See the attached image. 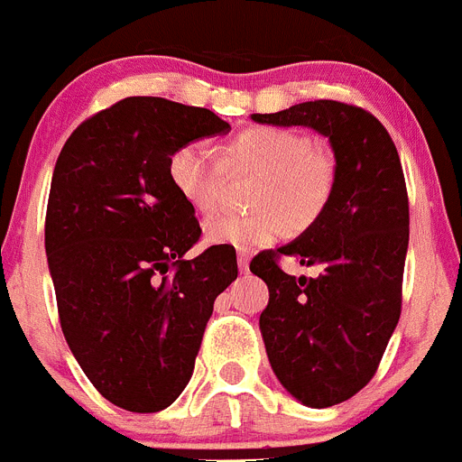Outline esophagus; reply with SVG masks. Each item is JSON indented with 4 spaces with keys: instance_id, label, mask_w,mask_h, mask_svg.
<instances>
[{
    "instance_id": "34e87169",
    "label": "esophagus",
    "mask_w": 462,
    "mask_h": 462,
    "mask_svg": "<svg viewBox=\"0 0 462 462\" xmlns=\"http://www.w3.org/2000/svg\"><path fill=\"white\" fill-rule=\"evenodd\" d=\"M238 266L240 273L250 271V254H247V252H238Z\"/></svg>"
}]
</instances>
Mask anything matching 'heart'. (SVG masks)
I'll list each match as a JSON object with an SVG mask.
<instances>
[{
	"mask_svg": "<svg viewBox=\"0 0 462 462\" xmlns=\"http://www.w3.org/2000/svg\"><path fill=\"white\" fill-rule=\"evenodd\" d=\"M228 171L259 178L252 187V206L259 210L208 219L203 236L243 252L275 243L287 226H314L328 210L337 180L336 157L289 126H250L231 138L222 154L208 141L185 143L169 162L171 185L199 212L219 206Z\"/></svg>",
	"mask_w": 462,
	"mask_h": 462,
	"instance_id": "1",
	"label": "heart"
}]
</instances>
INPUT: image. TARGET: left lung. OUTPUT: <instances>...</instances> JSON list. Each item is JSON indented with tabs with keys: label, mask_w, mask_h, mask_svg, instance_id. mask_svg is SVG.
Returning <instances> with one entry per match:
<instances>
[{
	"label": "left lung",
	"mask_w": 462,
	"mask_h": 462,
	"mask_svg": "<svg viewBox=\"0 0 462 462\" xmlns=\"http://www.w3.org/2000/svg\"><path fill=\"white\" fill-rule=\"evenodd\" d=\"M252 120L312 126L336 152V191L324 217L250 263L268 284L259 326L273 373L293 398L321 410L349 400L374 377L400 319L410 243L405 175L389 132L358 106L317 99ZM282 255L322 273L287 276Z\"/></svg>",
	"instance_id": "1"
}]
</instances>
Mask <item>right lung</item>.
<instances>
[{"instance_id":"add662e5","label":"right lung","mask_w":462,"mask_h":462,"mask_svg":"<svg viewBox=\"0 0 462 462\" xmlns=\"http://www.w3.org/2000/svg\"><path fill=\"white\" fill-rule=\"evenodd\" d=\"M231 126L212 110L126 97L76 126L57 157L46 254L57 312L94 389L122 410H166L185 391L236 250L201 238L169 178L171 154Z\"/></svg>"}]
</instances>
